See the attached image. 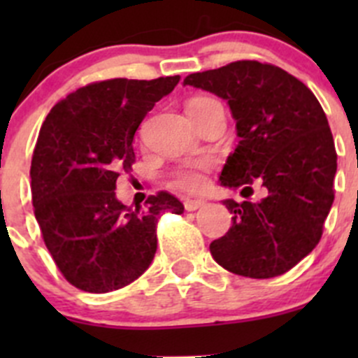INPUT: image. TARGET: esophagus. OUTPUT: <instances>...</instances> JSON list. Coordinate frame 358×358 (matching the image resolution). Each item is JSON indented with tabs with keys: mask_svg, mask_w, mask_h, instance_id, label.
Wrapping results in <instances>:
<instances>
[{
	"mask_svg": "<svg viewBox=\"0 0 358 358\" xmlns=\"http://www.w3.org/2000/svg\"><path fill=\"white\" fill-rule=\"evenodd\" d=\"M204 204H206V201H202V199H185V202H183V206H185L187 211H197V209L202 208Z\"/></svg>",
	"mask_w": 358,
	"mask_h": 358,
	"instance_id": "obj_1",
	"label": "esophagus"
}]
</instances>
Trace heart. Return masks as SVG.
I'll return each mask as SVG.
<instances>
[{
    "label": "heart",
    "mask_w": 358,
    "mask_h": 358,
    "mask_svg": "<svg viewBox=\"0 0 358 358\" xmlns=\"http://www.w3.org/2000/svg\"><path fill=\"white\" fill-rule=\"evenodd\" d=\"M211 159L206 157L194 162V164L185 166V168H182L176 173L175 183L185 190H199L204 185V171L211 166Z\"/></svg>",
    "instance_id": "1"
}]
</instances>
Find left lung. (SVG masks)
Segmentation results:
<instances>
[{
    "mask_svg": "<svg viewBox=\"0 0 358 358\" xmlns=\"http://www.w3.org/2000/svg\"><path fill=\"white\" fill-rule=\"evenodd\" d=\"M183 86L227 100L236 119L239 143L220 185L246 199L252 183L263 189L256 202L223 201L234 223L211 243L213 258L237 275H282L319 244L334 201L338 156L319 100L289 72L256 60L189 74Z\"/></svg>",
    "mask_w": 358,
    "mask_h": 358,
    "instance_id": "1",
    "label": "left lung"
}]
</instances>
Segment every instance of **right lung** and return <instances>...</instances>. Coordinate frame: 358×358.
<instances>
[{
    "label": "right lung",
    "mask_w": 358,
    "mask_h": 358,
    "mask_svg": "<svg viewBox=\"0 0 358 358\" xmlns=\"http://www.w3.org/2000/svg\"><path fill=\"white\" fill-rule=\"evenodd\" d=\"M180 76L109 79L60 100L39 131L31 162L34 215L50 255L78 289L109 292L138 279L157 249L161 213L182 215L168 192L131 209L115 197V182L135 162L133 138L156 102Z\"/></svg>",
    "instance_id": "add662e5"
}]
</instances>
